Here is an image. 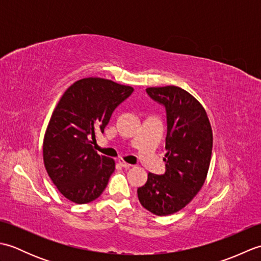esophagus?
Returning <instances> with one entry per match:
<instances>
[{
    "instance_id": "obj_1",
    "label": "esophagus",
    "mask_w": 261,
    "mask_h": 261,
    "mask_svg": "<svg viewBox=\"0 0 261 261\" xmlns=\"http://www.w3.org/2000/svg\"><path fill=\"white\" fill-rule=\"evenodd\" d=\"M119 164L122 166V167L125 168V169L132 167V165H131V164H127V163H125L123 159H119Z\"/></svg>"
}]
</instances>
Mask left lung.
Masks as SVG:
<instances>
[{
    "label": "left lung",
    "instance_id": "8db88e82",
    "mask_svg": "<svg viewBox=\"0 0 261 261\" xmlns=\"http://www.w3.org/2000/svg\"><path fill=\"white\" fill-rule=\"evenodd\" d=\"M147 94L166 110L167 136L163 175L148 174L138 188V198L149 212L159 216L178 212L201 190L206 178L213 135L204 108L177 86L148 87Z\"/></svg>",
    "mask_w": 261,
    "mask_h": 261
}]
</instances>
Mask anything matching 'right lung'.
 <instances>
[{"label": "right lung", "mask_w": 261, "mask_h": 261, "mask_svg": "<svg viewBox=\"0 0 261 261\" xmlns=\"http://www.w3.org/2000/svg\"><path fill=\"white\" fill-rule=\"evenodd\" d=\"M134 88L88 77L75 82L60 98L43 139V163L58 191L77 204L96 199L115 168L113 159L94 150L96 131L104 132L113 111Z\"/></svg>", "instance_id": "1"}]
</instances>
